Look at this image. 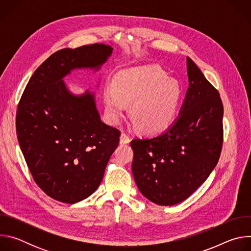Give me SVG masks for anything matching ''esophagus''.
<instances>
[{"label":"esophagus","instance_id":"1","mask_svg":"<svg viewBox=\"0 0 251 251\" xmlns=\"http://www.w3.org/2000/svg\"><path fill=\"white\" fill-rule=\"evenodd\" d=\"M130 142V138L127 134L125 133H122L120 135V144H128V143Z\"/></svg>","mask_w":251,"mask_h":251}]
</instances>
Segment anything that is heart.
I'll return each mask as SVG.
<instances>
[{
  "label": "heart",
  "instance_id": "1",
  "mask_svg": "<svg viewBox=\"0 0 251 251\" xmlns=\"http://www.w3.org/2000/svg\"><path fill=\"white\" fill-rule=\"evenodd\" d=\"M106 114L117 123L131 104L129 115L138 130L147 135L165 131L173 123L181 103L180 85L157 66L120 70L103 91Z\"/></svg>",
  "mask_w": 251,
  "mask_h": 251
}]
</instances>
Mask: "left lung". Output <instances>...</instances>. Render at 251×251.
I'll return each instance as SVG.
<instances>
[{"instance_id": "left-lung-1", "label": "left lung", "mask_w": 251, "mask_h": 251, "mask_svg": "<svg viewBox=\"0 0 251 251\" xmlns=\"http://www.w3.org/2000/svg\"><path fill=\"white\" fill-rule=\"evenodd\" d=\"M187 70L189 88L176 120L162 134L131 141L137 187L160 205L188 199L217 166L223 148L220 93L190 57Z\"/></svg>"}]
</instances>
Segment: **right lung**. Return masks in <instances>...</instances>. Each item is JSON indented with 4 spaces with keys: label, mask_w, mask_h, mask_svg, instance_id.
I'll return each instance as SVG.
<instances>
[{
    "label": "right lung",
    "mask_w": 251,
    "mask_h": 251,
    "mask_svg": "<svg viewBox=\"0 0 251 251\" xmlns=\"http://www.w3.org/2000/svg\"><path fill=\"white\" fill-rule=\"evenodd\" d=\"M112 50L104 44L57 50L34 71L19 102L21 150L34 182L58 201L92 195L118 147L120 131L101 121L94 94L74 95L62 80L76 68L98 70Z\"/></svg>",
    "instance_id": "add662e5"
}]
</instances>
